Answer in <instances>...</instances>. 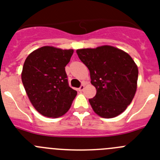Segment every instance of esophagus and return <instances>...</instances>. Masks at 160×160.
I'll return each instance as SVG.
<instances>
[{
	"instance_id": "obj_1",
	"label": "esophagus",
	"mask_w": 160,
	"mask_h": 160,
	"mask_svg": "<svg viewBox=\"0 0 160 160\" xmlns=\"http://www.w3.org/2000/svg\"><path fill=\"white\" fill-rule=\"evenodd\" d=\"M84 89H85V85L83 84V85H82L81 87H79V88H78V90L79 91H82Z\"/></svg>"
}]
</instances>
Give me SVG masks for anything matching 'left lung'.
<instances>
[{
    "mask_svg": "<svg viewBox=\"0 0 160 160\" xmlns=\"http://www.w3.org/2000/svg\"><path fill=\"white\" fill-rule=\"evenodd\" d=\"M77 54L88 68L96 95L89 99L97 115L113 118L125 111L137 91L138 69L133 58L110 45L78 49Z\"/></svg>",
    "mask_w": 160,
    "mask_h": 160,
    "instance_id": "left-lung-1",
    "label": "left lung"
}]
</instances>
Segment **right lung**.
Returning <instances> with one entry per match:
<instances>
[{"instance_id": "obj_1", "label": "right lung", "mask_w": 160, "mask_h": 160, "mask_svg": "<svg viewBox=\"0 0 160 160\" xmlns=\"http://www.w3.org/2000/svg\"><path fill=\"white\" fill-rule=\"evenodd\" d=\"M73 49L43 46L30 53L22 71V82L35 110L57 118L70 108L77 91L69 86L65 73Z\"/></svg>"}]
</instances>
